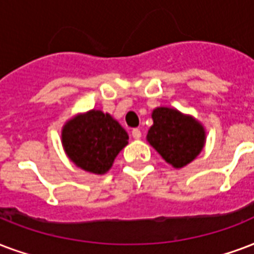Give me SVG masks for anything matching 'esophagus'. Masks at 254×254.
<instances>
[{"label": "esophagus", "mask_w": 254, "mask_h": 254, "mask_svg": "<svg viewBox=\"0 0 254 254\" xmlns=\"http://www.w3.org/2000/svg\"><path fill=\"white\" fill-rule=\"evenodd\" d=\"M131 135H133V138H135V140H140L141 130L140 129H133V130H131Z\"/></svg>", "instance_id": "1"}]
</instances>
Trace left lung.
Masks as SVG:
<instances>
[{"instance_id":"1","label":"left lung","mask_w":254,"mask_h":254,"mask_svg":"<svg viewBox=\"0 0 254 254\" xmlns=\"http://www.w3.org/2000/svg\"><path fill=\"white\" fill-rule=\"evenodd\" d=\"M152 119L146 140L168 164L184 168L200 154L205 129L196 119L165 106L153 110Z\"/></svg>"}]
</instances>
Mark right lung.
<instances>
[{"mask_svg":"<svg viewBox=\"0 0 254 254\" xmlns=\"http://www.w3.org/2000/svg\"><path fill=\"white\" fill-rule=\"evenodd\" d=\"M63 146L71 162L85 172L104 174L127 145V130L101 110L77 114L63 127Z\"/></svg>","mask_w":254,"mask_h":254,"instance_id":"1","label":"right lung"}]
</instances>
